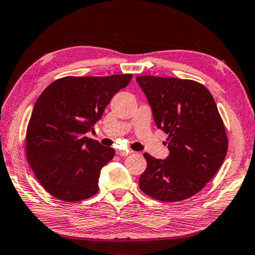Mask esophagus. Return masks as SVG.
<instances>
[{"label": "esophagus", "instance_id": "1", "mask_svg": "<svg viewBox=\"0 0 255 255\" xmlns=\"http://www.w3.org/2000/svg\"><path fill=\"white\" fill-rule=\"evenodd\" d=\"M130 153H132V152L129 149H118L117 150V154L120 155V156H127V155H129Z\"/></svg>", "mask_w": 255, "mask_h": 255}]
</instances>
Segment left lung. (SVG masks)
Instances as JSON below:
<instances>
[{
  "instance_id": "obj_1",
  "label": "left lung",
  "mask_w": 255,
  "mask_h": 255,
  "mask_svg": "<svg viewBox=\"0 0 255 255\" xmlns=\"http://www.w3.org/2000/svg\"><path fill=\"white\" fill-rule=\"evenodd\" d=\"M157 128L167 133L169 156L145 153L147 167L139 188L154 199L173 202L192 197L217 173L228 140L223 119L208 89L192 80L138 76Z\"/></svg>"
}]
</instances>
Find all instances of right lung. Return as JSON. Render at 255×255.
Masks as SVG:
<instances>
[{
    "label": "right lung",
    "mask_w": 255,
    "mask_h": 255,
    "mask_svg": "<svg viewBox=\"0 0 255 255\" xmlns=\"http://www.w3.org/2000/svg\"><path fill=\"white\" fill-rule=\"evenodd\" d=\"M131 74L66 76L54 81L34 103L25 135V156L39 183L64 201L96 195L100 172L115 149L84 137L93 130Z\"/></svg>",
    "instance_id": "add662e5"
}]
</instances>
